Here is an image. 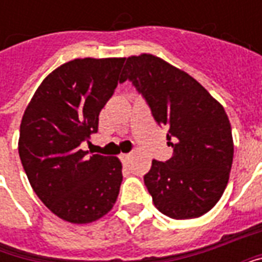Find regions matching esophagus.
<instances>
[{
  "instance_id": "obj_1",
  "label": "esophagus",
  "mask_w": 262,
  "mask_h": 262,
  "mask_svg": "<svg viewBox=\"0 0 262 262\" xmlns=\"http://www.w3.org/2000/svg\"><path fill=\"white\" fill-rule=\"evenodd\" d=\"M132 157V154H120V160L126 163V161H129V159Z\"/></svg>"
}]
</instances>
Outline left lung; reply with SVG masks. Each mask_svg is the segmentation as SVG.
Masks as SVG:
<instances>
[{
  "label": "left lung",
  "instance_id": "1",
  "mask_svg": "<svg viewBox=\"0 0 262 262\" xmlns=\"http://www.w3.org/2000/svg\"><path fill=\"white\" fill-rule=\"evenodd\" d=\"M126 80L146 99L156 122L168 129L174 148L164 163L153 160L144 176L154 206L171 219L208 213L225 192L233 163L225 108L195 78L153 54L127 57L120 82Z\"/></svg>",
  "mask_w": 262,
  "mask_h": 262
}]
</instances>
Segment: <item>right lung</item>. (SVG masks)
I'll return each mask as SVG.
<instances>
[{
	"mask_svg": "<svg viewBox=\"0 0 262 262\" xmlns=\"http://www.w3.org/2000/svg\"><path fill=\"white\" fill-rule=\"evenodd\" d=\"M123 63L86 57L61 64L42 81L22 116L18 151L28 180L39 199L70 223L101 219L119 195V159L86 156L80 144L98 132Z\"/></svg>",
	"mask_w": 262,
	"mask_h": 262,
	"instance_id": "obj_1",
	"label": "right lung"
}]
</instances>
